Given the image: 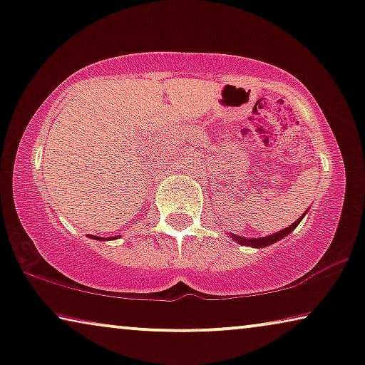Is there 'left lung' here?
I'll return each mask as SVG.
<instances>
[{"mask_svg": "<svg viewBox=\"0 0 365 365\" xmlns=\"http://www.w3.org/2000/svg\"><path fill=\"white\" fill-rule=\"evenodd\" d=\"M303 217H304V214L301 215V217H299L297 222H293L292 225L287 227V229L279 230V232H277V234H273V235L260 237V239H245V237H240V235H230V237L237 242V244H242V245H247V247H253V248H263V247H267V245L274 244V242L282 240L283 237H287V235L289 234V232L297 229V225L299 224L301 219H303Z\"/></svg>", "mask_w": 365, "mask_h": 365, "instance_id": "obj_1", "label": "left lung"}]
</instances>
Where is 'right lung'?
Segmentation results:
<instances>
[{
    "instance_id": "right-lung-1",
    "label": "right lung",
    "mask_w": 365,
    "mask_h": 365,
    "mask_svg": "<svg viewBox=\"0 0 365 365\" xmlns=\"http://www.w3.org/2000/svg\"><path fill=\"white\" fill-rule=\"evenodd\" d=\"M92 237V239H95V240H105L103 239V237H95V235H91ZM110 239H118V235L117 237H110ZM108 240V239H107Z\"/></svg>"
}]
</instances>
